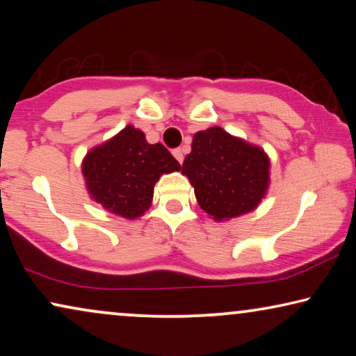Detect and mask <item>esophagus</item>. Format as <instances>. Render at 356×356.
Returning <instances> with one entry per match:
<instances>
[{
    "mask_svg": "<svg viewBox=\"0 0 356 356\" xmlns=\"http://www.w3.org/2000/svg\"><path fill=\"white\" fill-rule=\"evenodd\" d=\"M173 157L177 159L179 163H183V159H184V155H183V150H181V149H175V150H173Z\"/></svg>",
    "mask_w": 356,
    "mask_h": 356,
    "instance_id": "34e87169",
    "label": "esophagus"
}]
</instances>
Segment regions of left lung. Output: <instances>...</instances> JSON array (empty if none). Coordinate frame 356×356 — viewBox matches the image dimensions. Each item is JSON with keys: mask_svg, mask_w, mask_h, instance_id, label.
<instances>
[{"mask_svg": "<svg viewBox=\"0 0 356 356\" xmlns=\"http://www.w3.org/2000/svg\"><path fill=\"white\" fill-rule=\"evenodd\" d=\"M269 168L264 149L213 126L194 134L181 173L202 211L222 222L254 211L269 188Z\"/></svg>", "mask_w": 356, "mask_h": 356, "instance_id": "obj_1", "label": "left lung"}]
</instances>
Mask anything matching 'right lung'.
Here are the masks:
<instances>
[{
  "mask_svg": "<svg viewBox=\"0 0 356 356\" xmlns=\"http://www.w3.org/2000/svg\"><path fill=\"white\" fill-rule=\"evenodd\" d=\"M179 170L181 165L162 144H149L143 131L131 124L90 149L82 160L90 197L128 220L150 207L154 186L162 175Z\"/></svg>",
  "mask_w": 356,
  "mask_h": 356,
  "instance_id": "add662e5",
  "label": "right lung"
}]
</instances>
